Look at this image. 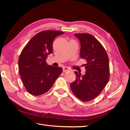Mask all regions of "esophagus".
Returning <instances> with one entry per match:
<instances>
[{
    "mask_svg": "<svg viewBox=\"0 0 130 130\" xmlns=\"http://www.w3.org/2000/svg\"><path fill=\"white\" fill-rule=\"evenodd\" d=\"M69 70H70L69 68H68V67H64L63 68V72L69 71Z\"/></svg>",
    "mask_w": 130,
    "mask_h": 130,
    "instance_id": "1",
    "label": "esophagus"
}]
</instances>
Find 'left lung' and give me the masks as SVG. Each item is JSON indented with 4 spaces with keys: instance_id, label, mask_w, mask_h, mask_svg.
Masks as SVG:
<instances>
[{
    "instance_id": "8db88e82",
    "label": "left lung",
    "mask_w": 130,
    "mask_h": 130,
    "mask_svg": "<svg viewBox=\"0 0 130 130\" xmlns=\"http://www.w3.org/2000/svg\"><path fill=\"white\" fill-rule=\"evenodd\" d=\"M80 41V57L87 63L85 75L75 72L76 80L70 84L73 94L82 101L95 99L103 91L109 79V64L107 54L100 42L92 35L75 34Z\"/></svg>"
}]
</instances>
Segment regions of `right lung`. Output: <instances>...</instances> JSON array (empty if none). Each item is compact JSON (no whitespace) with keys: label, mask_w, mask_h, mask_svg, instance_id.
Masks as SVG:
<instances>
[{"label":"right lung","mask_w":130,"mask_h":130,"mask_svg":"<svg viewBox=\"0 0 130 130\" xmlns=\"http://www.w3.org/2000/svg\"><path fill=\"white\" fill-rule=\"evenodd\" d=\"M64 34L57 30H44L31 39L22 50L18 60L19 73L26 90L38 96L47 92L62 72L59 67L46 62L52 54L56 37Z\"/></svg>","instance_id":"1"}]
</instances>
